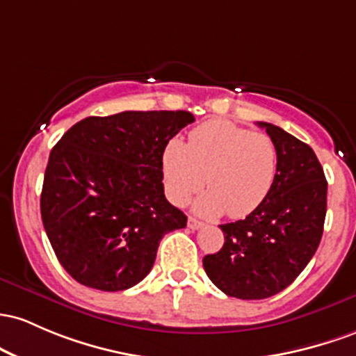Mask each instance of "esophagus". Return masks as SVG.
Here are the masks:
<instances>
[{"mask_svg": "<svg viewBox=\"0 0 356 356\" xmlns=\"http://www.w3.org/2000/svg\"><path fill=\"white\" fill-rule=\"evenodd\" d=\"M202 227H203V222H200V220H197V218H193V217L188 218V229L198 230V229H202Z\"/></svg>", "mask_w": 356, "mask_h": 356, "instance_id": "esophagus-1", "label": "esophagus"}]
</instances>
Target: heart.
Segmentation results:
<instances>
[{"mask_svg": "<svg viewBox=\"0 0 356 356\" xmlns=\"http://www.w3.org/2000/svg\"><path fill=\"white\" fill-rule=\"evenodd\" d=\"M168 198L186 203L202 188L207 191L195 209L203 215L227 211L241 218L264 203L277 175V147L269 136L252 133L229 121H210L195 127L188 145L168 141L161 154Z\"/></svg>", "mask_w": 356, "mask_h": 356, "instance_id": "heart-1", "label": "heart"}]
</instances>
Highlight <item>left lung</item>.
<instances>
[{
    "mask_svg": "<svg viewBox=\"0 0 356 356\" xmlns=\"http://www.w3.org/2000/svg\"><path fill=\"white\" fill-rule=\"evenodd\" d=\"M277 147V175L261 207L223 223V247L203 257L210 281L227 296L266 299L286 289L316 252L326 217V183L306 143L269 122H257Z\"/></svg>",
    "mask_w": 356,
    "mask_h": 356,
    "instance_id": "8db88e82",
    "label": "left lung"
}]
</instances>
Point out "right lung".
<instances>
[{
	"label": "right lung",
	"mask_w": 356,
	"mask_h": 356,
	"mask_svg": "<svg viewBox=\"0 0 356 356\" xmlns=\"http://www.w3.org/2000/svg\"><path fill=\"white\" fill-rule=\"evenodd\" d=\"M195 121L188 111L86 118L51 149L40 210L58 262L99 291H124L153 269L163 235L186 215L163 188L161 154Z\"/></svg>",
	"instance_id": "add662e5"
}]
</instances>
